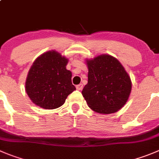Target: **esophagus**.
<instances>
[{
	"instance_id": "esophagus-1",
	"label": "esophagus",
	"mask_w": 159,
	"mask_h": 159,
	"mask_svg": "<svg viewBox=\"0 0 159 159\" xmlns=\"http://www.w3.org/2000/svg\"><path fill=\"white\" fill-rule=\"evenodd\" d=\"M76 89L78 90H81L83 89V84H78V85H77L76 86Z\"/></svg>"
}]
</instances>
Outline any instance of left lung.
Listing matches in <instances>:
<instances>
[{"instance_id": "8db88e82", "label": "left lung", "mask_w": 159, "mask_h": 159, "mask_svg": "<svg viewBox=\"0 0 159 159\" xmlns=\"http://www.w3.org/2000/svg\"><path fill=\"white\" fill-rule=\"evenodd\" d=\"M88 84L82 93L88 106L99 114L119 111L128 101L132 81L124 66L114 56L102 54L85 59Z\"/></svg>"}]
</instances>
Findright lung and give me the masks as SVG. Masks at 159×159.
<instances>
[{
  "label": "right lung",
  "instance_id": "right-lung-1",
  "mask_svg": "<svg viewBox=\"0 0 159 159\" xmlns=\"http://www.w3.org/2000/svg\"><path fill=\"white\" fill-rule=\"evenodd\" d=\"M68 59L55 50L44 52L33 63L25 83L26 94L36 106L44 109L61 107L76 89L72 73L66 70Z\"/></svg>",
  "mask_w": 159,
  "mask_h": 159
}]
</instances>
